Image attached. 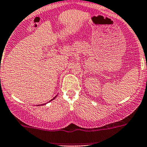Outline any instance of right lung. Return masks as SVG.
<instances>
[{
    "instance_id": "1",
    "label": "right lung",
    "mask_w": 147,
    "mask_h": 147,
    "mask_svg": "<svg viewBox=\"0 0 147 147\" xmlns=\"http://www.w3.org/2000/svg\"><path fill=\"white\" fill-rule=\"evenodd\" d=\"M56 98V97H54V98H53V99H51V100H54V98ZM51 100H50V101H51ZM42 105H45V104H42Z\"/></svg>"
}]
</instances>
